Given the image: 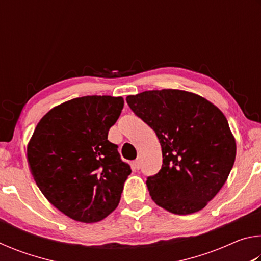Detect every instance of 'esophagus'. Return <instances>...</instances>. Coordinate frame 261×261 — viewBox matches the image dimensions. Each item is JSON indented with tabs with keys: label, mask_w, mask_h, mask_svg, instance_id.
Here are the masks:
<instances>
[{
	"label": "esophagus",
	"mask_w": 261,
	"mask_h": 261,
	"mask_svg": "<svg viewBox=\"0 0 261 261\" xmlns=\"http://www.w3.org/2000/svg\"><path fill=\"white\" fill-rule=\"evenodd\" d=\"M132 167H134V169L138 170L140 168V161L139 160H135L134 162H132Z\"/></svg>",
	"instance_id": "1"
}]
</instances>
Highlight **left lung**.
<instances>
[{
	"label": "left lung",
	"instance_id": "8db88e82",
	"mask_svg": "<svg viewBox=\"0 0 261 261\" xmlns=\"http://www.w3.org/2000/svg\"><path fill=\"white\" fill-rule=\"evenodd\" d=\"M126 102L155 131L162 167L147 177L149 194L170 213L192 214L223 187L236 158V141L223 113L202 96L182 90L145 91Z\"/></svg>",
	"mask_w": 261,
	"mask_h": 261
}]
</instances>
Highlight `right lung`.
I'll return each instance as SVG.
<instances>
[{
    "label": "right lung",
    "instance_id": "1",
    "mask_svg": "<svg viewBox=\"0 0 261 261\" xmlns=\"http://www.w3.org/2000/svg\"><path fill=\"white\" fill-rule=\"evenodd\" d=\"M122 96L87 95L50 109L28 145L31 174L43 196L70 219L103 220L116 208L131 168L108 131L120 117Z\"/></svg>",
    "mask_w": 261,
    "mask_h": 261
}]
</instances>
